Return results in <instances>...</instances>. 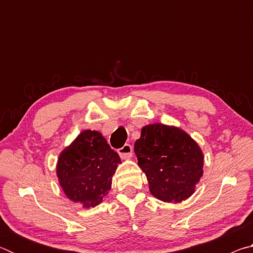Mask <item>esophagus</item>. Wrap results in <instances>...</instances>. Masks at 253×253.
Wrapping results in <instances>:
<instances>
[{
	"label": "esophagus",
	"mask_w": 253,
	"mask_h": 253,
	"mask_svg": "<svg viewBox=\"0 0 253 253\" xmlns=\"http://www.w3.org/2000/svg\"><path fill=\"white\" fill-rule=\"evenodd\" d=\"M118 154L122 158H129L132 155V147L130 144H125L122 148L118 149Z\"/></svg>",
	"instance_id": "34e87169"
}]
</instances>
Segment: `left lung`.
I'll return each instance as SVG.
<instances>
[{"label":"left lung","instance_id":"obj_1","mask_svg":"<svg viewBox=\"0 0 253 253\" xmlns=\"http://www.w3.org/2000/svg\"><path fill=\"white\" fill-rule=\"evenodd\" d=\"M134 151L155 198L182 202L193 194L203 175V154L185 131L162 124L147 125Z\"/></svg>","mask_w":253,"mask_h":253}]
</instances>
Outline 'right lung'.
<instances>
[{
    "mask_svg": "<svg viewBox=\"0 0 253 253\" xmlns=\"http://www.w3.org/2000/svg\"><path fill=\"white\" fill-rule=\"evenodd\" d=\"M121 157L100 132L84 130L59 157L57 174L66 195L84 208L96 207L111 186Z\"/></svg>",
    "mask_w": 253,
    "mask_h": 253,
    "instance_id": "1",
    "label": "right lung"
}]
</instances>
